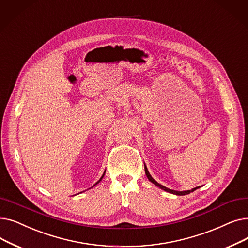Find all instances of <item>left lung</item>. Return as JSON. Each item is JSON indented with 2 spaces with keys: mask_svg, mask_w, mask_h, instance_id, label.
I'll use <instances>...</instances> for the list:
<instances>
[{
  "mask_svg": "<svg viewBox=\"0 0 248 248\" xmlns=\"http://www.w3.org/2000/svg\"><path fill=\"white\" fill-rule=\"evenodd\" d=\"M145 172H146V175H147L148 179L152 182L153 184H155V186H158L159 188H161V189L164 190V191H167V192H169V193H172V194H175V195H187V194H190L191 192H193V191H195V190L199 188V187H196V188H194V189H192V190H188V191H175V190L168 189V188H166L165 186L159 184L157 181H155V180L152 178V176L150 175V173H149V171H148V169H147V166H146V165H145Z\"/></svg>",
  "mask_w": 248,
  "mask_h": 248,
  "instance_id": "obj_1",
  "label": "left lung"
}]
</instances>
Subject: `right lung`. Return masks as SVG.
<instances>
[{
  "label": "right lung",
  "mask_w": 248,
  "mask_h": 248,
  "mask_svg": "<svg viewBox=\"0 0 248 248\" xmlns=\"http://www.w3.org/2000/svg\"><path fill=\"white\" fill-rule=\"evenodd\" d=\"M104 174H106V171H104V173H103V175H102V176H101V178H100V179H99V180H98V182H100V181H101V179H102V178H103V176H104ZM98 182H96V184H97V183H98ZM96 184H94V185H96ZM94 185H93V186H94Z\"/></svg>",
  "instance_id": "right-lung-1"
}]
</instances>
